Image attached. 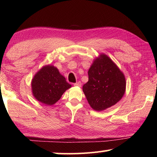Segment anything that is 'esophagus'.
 <instances>
[{"mask_svg": "<svg viewBox=\"0 0 157 157\" xmlns=\"http://www.w3.org/2000/svg\"><path fill=\"white\" fill-rule=\"evenodd\" d=\"M74 86H82V83H81V82H76V83L74 84Z\"/></svg>", "mask_w": 157, "mask_h": 157, "instance_id": "obj_1", "label": "esophagus"}]
</instances>
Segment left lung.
Segmentation results:
<instances>
[{
	"label": "left lung",
	"mask_w": 157,
	"mask_h": 157,
	"mask_svg": "<svg viewBox=\"0 0 157 157\" xmlns=\"http://www.w3.org/2000/svg\"><path fill=\"white\" fill-rule=\"evenodd\" d=\"M89 81L82 89L93 109L103 111L116 105L124 95V74L107 55L101 54L88 71Z\"/></svg>",
	"instance_id": "1"
}]
</instances>
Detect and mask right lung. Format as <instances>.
Wrapping results in <instances>:
<instances>
[{
	"mask_svg": "<svg viewBox=\"0 0 157 157\" xmlns=\"http://www.w3.org/2000/svg\"><path fill=\"white\" fill-rule=\"evenodd\" d=\"M34 97L46 105H52L59 100L71 85L54 66L42 67L34 76L31 83Z\"/></svg>",
	"mask_w": 157,
	"mask_h": 157,
	"instance_id": "1",
	"label": "right lung"
}]
</instances>
